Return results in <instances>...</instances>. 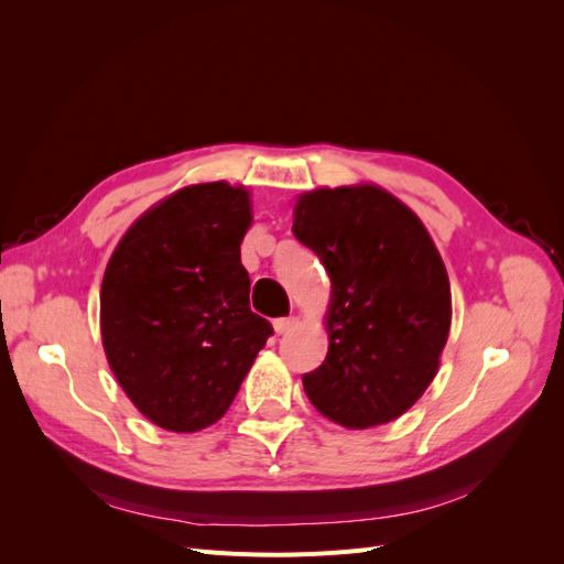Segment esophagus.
Listing matches in <instances>:
<instances>
[{
  "instance_id": "obj_1",
  "label": "esophagus",
  "mask_w": 564,
  "mask_h": 564,
  "mask_svg": "<svg viewBox=\"0 0 564 564\" xmlns=\"http://www.w3.org/2000/svg\"><path fill=\"white\" fill-rule=\"evenodd\" d=\"M296 324H299V317L289 315V317H280V319L272 322V327H275L278 334H289V332H292V329L296 327Z\"/></svg>"
}]
</instances>
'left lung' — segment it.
Segmentation results:
<instances>
[{"mask_svg":"<svg viewBox=\"0 0 564 564\" xmlns=\"http://www.w3.org/2000/svg\"><path fill=\"white\" fill-rule=\"evenodd\" d=\"M292 230L332 280L329 350L303 373L305 395L355 431L402 416L435 379L452 324L449 278L429 230L379 185L303 193Z\"/></svg>","mask_w":564,"mask_h":564,"instance_id":"8db88e82","label":"left lung"}]
</instances>
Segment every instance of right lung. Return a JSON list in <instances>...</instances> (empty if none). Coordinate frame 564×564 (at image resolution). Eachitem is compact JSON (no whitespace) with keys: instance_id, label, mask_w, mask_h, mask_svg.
<instances>
[{"instance_id":"right-lung-1","label":"right lung","mask_w":564,"mask_h":564,"mask_svg":"<svg viewBox=\"0 0 564 564\" xmlns=\"http://www.w3.org/2000/svg\"><path fill=\"white\" fill-rule=\"evenodd\" d=\"M249 226L245 187L197 183L148 209L110 256L100 284L108 365L164 431L195 433L224 416L272 334L249 308Z\"/></svg>"}]
</instances>
